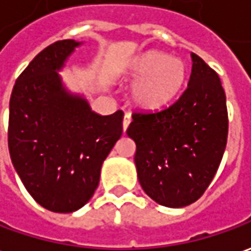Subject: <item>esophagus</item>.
<instances>
[{"mask_svg": "<svg viewBox=\"0 0 251 251\" xmlns=\"http://www.w3.org/2000/svg\"><path fill=\"white\" fill-rule=\"evenodd\" d=\"M130 122H131V115L129 113H126L125 115H124V122H122V127H124V131H126L127 126L130 125Z\"/></svg>", "mask_w": 251, "mask_h": 251, "instance_id": "1", "label": "esophagus"}]
</instances>
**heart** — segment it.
<instances>
[{
	"mask_svg": "<svg viewBox=\"0 0 251 251\" xmlns=\"http://www.w3.org/2000/svg\"><path fill=\"white\" fill-rule=\"evenodd\" d=\"M129 75L136 80L131 88L133 101L138 107L155 110L166 106L178 95L186 71L180 59L152 50L131 61Z\"/></svg>",
	"mask_w": 251,
	"mask_h": 251,
	"instance_id": "heart-1",
	"label": "heart"
}]
</instances>
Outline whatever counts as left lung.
I'll use <instances>...</instances> for the list:
<instances>
[{
    "label": "left lung",
    "instance_id": "1",
    "mask_svg": "<svg viewBox=\"0 0 251 251\" xmlns=\"http://www.w3.org/2000/svg\"><path fill=\"white\" fill-rule=\"evenodd\" d=\"M187 88L168 107L131 115L126 134L136 143L143 190L157 204L182 208L204 194L222 162L228 115L217 73L194 52Z\"/></svg>",
    "mask_w": 251,
    "mask_h": 251
}]
</instances>
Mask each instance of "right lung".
I'll return each mask as SVG.
<instances>
[{
	"label": "right lung",
	"mask_w": 251,
	"mask_h": 251,
	"mask_svg": "<svg viewBox=\"0 0 251 251\" xmlns=\"http://www.w3.org/2000/svg\"><path fill=\"white\" fill-rule=\"evenodd\" d=\"M83 42L58 40L24 69L10 95L8 145L13 167L32 199L71 213L88 202L100 168L122 136L124 113L92 111L58 72Z\"/></svg>",
	"instance_id": "obj_1"
}]
</instances>
